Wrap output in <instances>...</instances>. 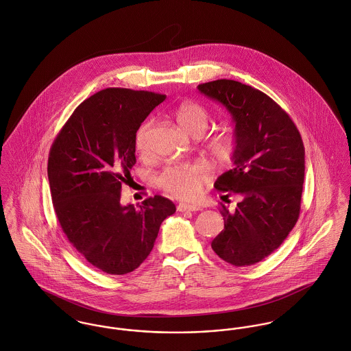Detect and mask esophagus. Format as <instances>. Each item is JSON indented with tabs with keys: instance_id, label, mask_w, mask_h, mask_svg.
Instances as JSON below:
<instances>
[{
	"instance_id": "esophagus-1",
	"label": "esophagus",
	"mask_w": 351,
	"mask_h": 351,
	"mask_svg": "<svg viewBox=\"0 0 351 351\" xmlns=\"http://www.w3.org/2000/svg\"><path fill=\"white\" fill-rule=\"evenodd\" d=\"M200 207L195 206V204H187V203H179L178 204V211L184 213V211H199Z\"/></svg>"
}]
</instances>
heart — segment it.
Instances as JSON below:
<instances>
[{"label": "heart", "instance_id": "1", "mask_svg": "<svg viewBox=\"0 0 351 351\" xmlns=\"http://www.w3.org/2000/svg\"><path fill=\"white\" fill-rule=\"evenodd\" d=\"M175 117L182 129L193 137H200L210 125V114L204 106L196 102H183L178 106ZM152 129V121L144 122L136 133V148L140 152L148 151V138ZM237 141L233 132L223 130L210 136L207 140V151L213 160L221 164L230 162L235 152ZM208 169L199 162H179L165 167L157 176L158 186L180 199H191L200 191L207 182Z\"/></svg>", "mask_w": 351, "mask_h": 351}]
</instances>
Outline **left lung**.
Listing matches in <instances>:
<instances>
[{
    "instance_id": "8db88e82",
    "label": "left lung",
    "mask_w": 351,
    "mask_h": 351,
    "mask_svg": "<svg viewBox=\"0 0 351 351\" xmlns=\"http://www.w3.org/2000/svg\"><path fill=\"white\" fill-rule=\"evenodd\" d=\"M197 90L222 104L233 117L234 168L215 189L223 197L239 195L234 211L223 204L225 229L213 250L235 267L253 265L273 253L298 222L304 183V145L291 117L263 91L232 79Z\"/></svg>"
}]
</instances>
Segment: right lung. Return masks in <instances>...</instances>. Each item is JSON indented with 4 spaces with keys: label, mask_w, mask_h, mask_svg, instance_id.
<instances>
[{
    "label": "right lung",
    "mask_w": 351,
    "mask_h": 351,
    "mask_svg": "<svg viewBox=\"0 0 351 351\" xmlns=\"http://www.w3.org/2000/svg\"><path fill=\"white\" fill-rule=\"evenodd\" d=\"M165 99L152 91L110 87L74 110L48 157V182L62 230L80 256L109 274L137 269L161 222L176 211L160 195L140 208L122 206L121 187L136 164V133Z\"/></svg>",
    "instance_id": "right-lung-1"
}]
</instances>
